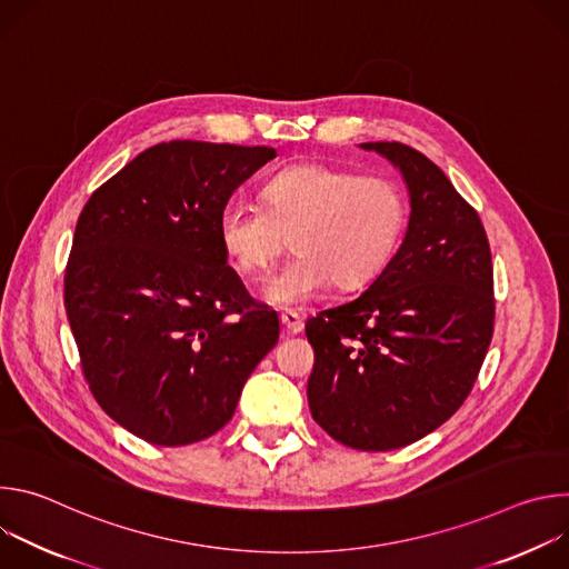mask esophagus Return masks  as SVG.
Segmentation results:
<instances>
[{"label":"esophagus","mask_w":569,"mask_h":569,"mask_svg":"<svg viewBox=\"0 0 569 569\" xmlns=\"http://www.w3.org/2000/svg\"><path fill=\"white\" fill-rule=\"evenodd\" d=\"M303 315H299V312H295V310H283L281 312V323H283V329L288 331V333H301L303 331Z\"/></svg>","instance_id":"obj_1"}]
</instances>
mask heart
Returning <instances> with one entry per match:
<instances>
[{"mask_svg": "<svg viewBox=\"0 0 569 569\" xmlns=\"http://www.w3.org/2000/svg\"><path fill=\"white\" fill-rule=\"evenodd\" d=\"M408 224V198L387 176H358L329 164L279 171L263 187V207L229 200L218 213V238L229 261L248 274L295 257L261 288L279 308L301 306L331 281L356 290L382 272Z\"/></svg>", "mask_w": 569, "mask_h": 569, "instance_id": "obj_1", "label": "heart"}]
</instances>
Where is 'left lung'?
I'll use <instances>...</instances> for the list:
<instances>
[{
  "mask_svg": "<svg viewBox=\"0 0 569 569\" xmlns=\"http://www.w3.org/2000/svg\"><path fill=\"white\" fill-rule=\"evenodd\" d=\"M360 148L400 171L410 222L367 290L306 321V393L336 441L382 452L437 430L470 393L493 338V266L477 211L435 161L398 141Z\"/></svg>",
  "mask_w": 569,
  "mask_h": 569,
  "instance_id": "obj_1",
  "label": "left lung"
}]
</instances>
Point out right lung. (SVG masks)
<instances>
[{
	"label": "right lung",
	"mask_w": 569,
	"mask_h": 569,
	"mask_svg": "<svg viewBox=\"0 0 569 569\" xmlns=\"http://www.w3.org/2000/svg\"><path fill=\"white\" fill-rule=\"evenodd\" d=\"M277 157L169 141L139 152L80 211L64 308L103 412L154 446L216 435L279 342V317L227 266L218 213Z\"/></svg>",
	"instance_id": "right-lung-1"
}]
</instances>
